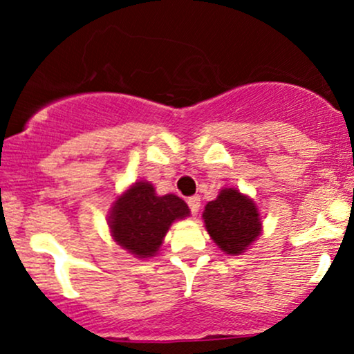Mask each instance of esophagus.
<instances>
[{
	"instance_id": "34e87169",
	"label": "esophagus",
	"mask_w": 354,
	"mask_h": 354,
	"mask_svg": "<svg viewBox=\"0 0 354 354\" xmlns=\"http://www.w3.org/2000/svg\"><path fill=\"white\" fill-rule=\"evenodd\" d=\"M187 204H189V207H190V212H192L194 216H196V214L198 212V209H201V197H198V196L189 197L187 198Z\"/></svg>"
}]
</instances>
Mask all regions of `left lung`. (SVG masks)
I'll use <instances>...</instances> for the list:
<instances>
[{
	"mask_svg": "<svg viewBox=\"0 0 354 354\" xmlns=\"http://www.w3.org/2000/svg\"><path fill=\"white\" fill-rule=\"evenodd\" d=\"M204 224L209 236L230 256L242 254L263 230L261 214L252 198L237 189H222L216 201L205 205Z\"/></svg>",
	"mask_w": 354,
	"mask_h": 354,
	"instance_id": "8db88e82",
	"label": "left lung"
}]
</instances>
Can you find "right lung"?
Instances as JSON below:
<instances>
[{"mask_svg":"<svg viewBox=\"0 0 354 354\" xmlns=\"http://www.w3.org/2000/svg\"><path fill=\"white\" fill-rule=\"evenodd\" d=\"M190 214L180 197L157 196L150 182L138 180L117 197L109 214L113 241L138 259L156 256L172 222Z\"/></svg>","mask_w":354,"mask_h":354,"instance_id":"right-lung-1","label":"right lung"}]
</instances>
